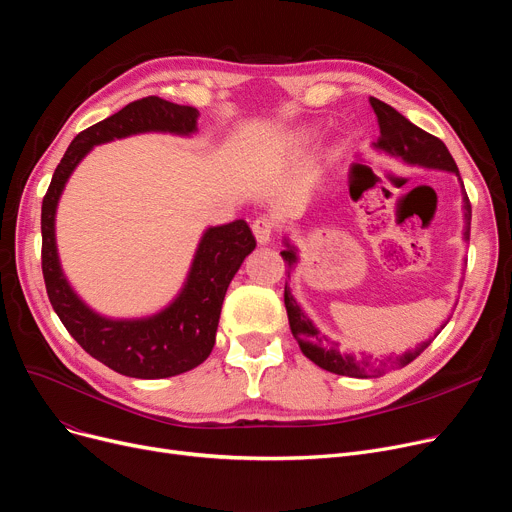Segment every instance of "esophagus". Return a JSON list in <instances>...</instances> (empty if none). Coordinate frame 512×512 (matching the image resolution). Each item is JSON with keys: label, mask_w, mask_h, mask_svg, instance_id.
<instances>
[{"label": "esophagus", "mask_w": 512, "mask_h": 512, "mask_svg": "<svg viewBox=\"0 0 512 512\" xmlns=\"http://www.w3.org/2000/svg\"><path fill=\"white\" fill-rule=\"evenodd\" d=\"M253 234H255V238H257V242L259 245H267V242L272 240V236H274V230H276V226H274V220H270V218H257L255 222H253Z\"/></svg>", "instance_id": "1"}]
</instances>
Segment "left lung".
Returning <instances> with one entry per match:
<instances>
[{"mask_svg": "<svg viewBox=\"0 0 512 512\" xmlns=\"http://www.w3.org/2000/svg\"><path fill=\"white\" fill-rule=\"evenodd\" d=\"M369 103L373 107L375 116H378V124H380L378 149H384V151H388V153H392L400 159H405L407 164L446 170V172H452V174L461 178L459 168H456L454 159L448 153L446 145L440 139H436L434 134L421 130L419 126L409 122L405 116L398 114L392 105H388L380 99L369 97ZM463 211H465V240H469L471 203H469V197L465 193V186H463ZM280 255L288 265V278H290L292 265L297 263V249H294L290 242H286V249ZM284 305H286V313H288V321H290V332H292L294 340L299 342L303 355L309 361H313L315 365H319L321 369L338 373V375H353V378H371V375L384 373V369H388V367H405L413 359H417L436 338L434 336L432 340L419 344L415 351H409V353H405L402 357H396V359L394 357H386L382 361L380 359L371 361V357L369 359L367 357L365 359H355L353 355H340L336 351V346L313 326V321L305 315L301 305L294 301L288 286H284ZM446 324H448V321H446Z\"/></svg>", "mask_w": 512, "mask_h": 512, "instance_id": "8db88e82", "label": "left lung"}]
</instances>
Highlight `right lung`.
I'll use <instances>...</instances> for the list:
<instances>
[{"label": "right lung", "mask_w": 512, "mask_h": 512, "mask_svg": "<svg viewBox=\"0 0 512 512\" xmlns=\"http://www.w3.org/2000/svg\"><path fill=\"white\" fill-rule=\"evenodd\" d=\"M197 118L195 107L155 95L128 103L118 114L76 134L43 197L41 267L49 303L93 359L128 378H172L209 357L226 290L240 263L255 249V236L245 220L207 228L184 288L170 307L143 319H107L76 297L62 272L56 247L58 201L78 161L95 145L149 130L191 134L197 130Z\"/></svg>", "instance_id": "1"}]
</instances>
